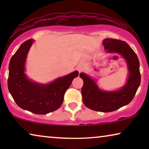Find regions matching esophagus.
<instances>
[{
	"label": "esophagus",
	"instance_id": "obj_1",
	"mask_svg": "<svg viewBox=\"0 0 149 149\" xmlns=\"http://www.w3.org/2000/svg\"><path fill=\"white\" fill-rule=\"evenodd\" d=\"M81 70H82V68H81V67H78V70H79V72H81Z\"/></svg>",
	"mask_w": 149,
	"mask_h": 149
}]
</instances>
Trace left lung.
<instances>
[{"mask_svg": "<svg viewBox=\"0 0 149 149\" xmlns=\"http://www.w3.org/2000/svg\"><path fill=\"white\" fill-rule=\"evenodd\" d=\"M102 43L108 54H118L125 60L129 71L125 84L117 90L106 91L100 88L94 79L85 73L81 72L79 76L83 81L81 94L84 104L93 111L109 113L128 104L133 100L141 77L138 56L129 45L111 38H105Z\"/></svg>", "mask_w": 149, "mask_h": 149, "instance_id": "left-lung-1", "label": "left lung"}]
</instances>
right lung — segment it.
I'll return each instance as SVG.
<instances>
[{
	"label": "right lung",
	"mask_w": 149,
	"mask_h": 149,
	"mask_svg": "<svg viewBox=\"0 0 149 149\" xmlns=\"http://www.w3.org/2000/svg\"><path fill=\"white\" fill-rule=\"evenodd\" d=\"M33 39L23 42L12 56L9 65L8 89L18 107L37 115H46L62 104L64 93L79 72L75 70L52 82L33 81L26 74V62Z\"/></svg>",
	"instance_id": "obj_1"
}]
</instances>
